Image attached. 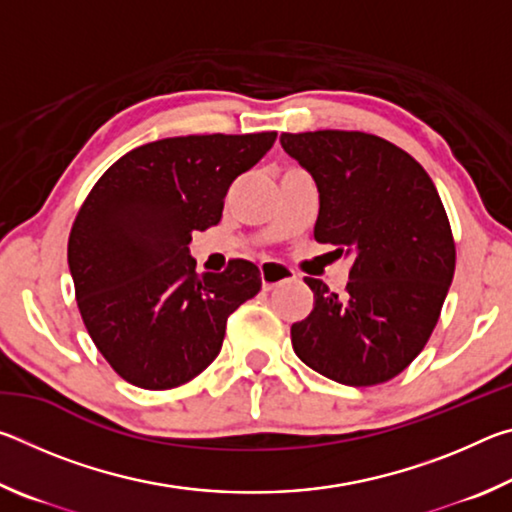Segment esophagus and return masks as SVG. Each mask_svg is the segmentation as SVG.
I'll return each instance as SVG.
<instances>
[{"label":"esophagus","instance_id":"esophagus-1","mask_svg":"<svg viewBox=\"0 0 512 512\" xmlns=\"http://www.w3.org/2000/svg\"><path fill=\"white\" fill-rule=\"evenodd\" d=\"M259 277H262L264 291H271L277 287V284L296 280V273L280 262H264L262 266H259Z\"/></svg>","mask_w":512,"mask_h":512}]
</instances>
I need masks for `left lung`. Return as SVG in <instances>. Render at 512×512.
<instances>
[{"label":"left lung","instance_id":"1","mask_svg":"<svg viewBox=\"0 0 512 512\" xmlns=\"http://www.w3.org/2000/svg\"><path fill=\"white\" fill-rule=\"evenodd\" d=\"M318 187V244L350 259L345 293L305 277L311 314L291 343L311 370L345 386L393 379L427 345L454 277L456 248L438 189L400 146L357 131L282 133Z\"/></svg>","mask_w":512,"mask_h":512}]
</instances>
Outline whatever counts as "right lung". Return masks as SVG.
I'll list each match as a JSON object with an SVG mask.
<instances>
[{"instance_id":"1","label":"right lung","mask_w":512,"mask_h":512,"mask_svg":"<svg viewBox=\"0 0 512 512\" xmlns=\"http://www.w3.org/2000/svg\"><path fill=\"white\" fill-rule=\"evenodd\" d=\"M275 137L187 135L137 146L85 198L67 244L76 302L94 345L133 386L167 391L201 375L221 352L228 316L262 289L246 259L196 273L189 241L221 221L230 185Z\"/></svg>"}]
</instances>
